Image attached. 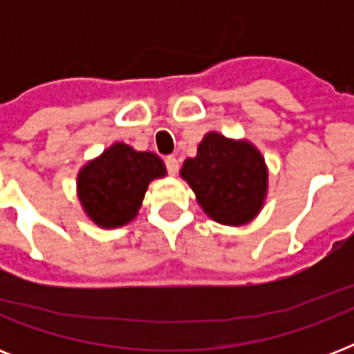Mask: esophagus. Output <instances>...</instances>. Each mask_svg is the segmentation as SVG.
Wrapping results in <instances>:
<instances>
[{
  "mask_svg": "<svg viewBox=\"0 0 354 354\" xmlns=\"http://www.w3.org/2000/svg\"><path fill=\"white\" fill-rule=\"evenodd\" d=\"M165 167H167V172H169L171 176H174V174L178 172V169H180V161L176 160V156H167Z\"/></svg>",
  "mask_w": 354,
  "mask_h": 354,
  "instance_id": "34e87169",
  "label": "esophagus"
}]
</instances>
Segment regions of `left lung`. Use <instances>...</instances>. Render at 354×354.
<instances>
[{
    "mask_svg": "<svg viewBox=\"0 0 354 354\" xmlns=\"http://www.w3.org/2000/svg\"><path fill=\"white\" fill-rule=\"evenodd\" d=\"M180 174L202 209L226 226L252 221L266 194L268 172L259 150L248 141H233L216 132L202 139L196 158H187Z\"/></svg>",
    "mask_w": 354,
    "mask_h": 354,
    "instance_id": "obj_1",
    "label": "left lung"
}]
</instances>
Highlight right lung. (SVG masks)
<instances>
[{
    "label": "right lung",
    "instance_id": "right-lung-1",
    "mask_svg": "<svg viewBox=\"0 0 354 354\" xmlns=\"http://www.w3.org/2000/svg\"><path fill=\"white\" fill-rule=\"evenodd\" d=\"M161 176L165 165L158 156L115 143L80 171L79 198L95 224L118 227L138 215L149 183Z\"/></svg>",
    "mask_w": 354,
    "mask_h": 354
}]
</instances>
